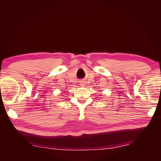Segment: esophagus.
Returning a JSON list of instances; mask_svg holds the SVG:
<instances>
[{"label": "esophagus", "instance_id": "obj_1", "mask_svg": "<svg viewBox=\"0 0 161 161\" xmlns=\"http://www.w3.org/2000/svg\"><path fill=\"white\" fill-rule=\"evenodd\" d=\"M85 85H86V83H85L84 81H82V82H81V83H80V86H82V87H83V86H85Z\"/></svg>", "mask_w": 161, "mask_h": 161}]
</instances>
